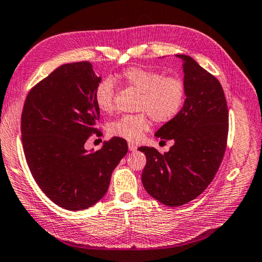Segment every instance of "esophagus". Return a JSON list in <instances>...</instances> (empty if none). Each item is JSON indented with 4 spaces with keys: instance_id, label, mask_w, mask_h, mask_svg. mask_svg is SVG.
Instances as JSON below:
<instances>
[{
    "instance_id": "obj_1",
    "label": "esophagus",
    "mask_w": 262,
    "mask_h": 262,
    "mask_svg": "<svg viewBox=\"0 0 262 262\" xmlns=\"http://www.w3.org/2000/svg\"><path fill=\"white\" fill-rule=\"evenodd\" d=\"M128 149H130L131 152H135V150H137V145L130 143V144H128Z\"/></svg>"
}]
</instances>
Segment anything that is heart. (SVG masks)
Masks as SVG:
<instances>
[{
	"label": "heart",
	"mask_w": 262,
	"mask_h": 262,
	"mask_svg": "<svg viewBox=\"0 0 262 262\" xmlns=\"http://www.w3.org/2000/svg\"><path fill=\"white\" fill-rule=\"evenodd\" d=\"M121 85L139 92L135 115H124L109 124L110 136L127 141H137L149 130L150 121L166 124L181 113L186 99V84L177 75H163L145 67H128L117 76ZM116 86L112 78H103L94 90V101L101 112L110 114L115 109Z\"/></svg>",
	"instance_id": "1"
}]
</instances>
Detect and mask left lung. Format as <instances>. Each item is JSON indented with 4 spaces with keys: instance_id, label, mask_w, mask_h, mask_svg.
I'll use <instances>...</instances> for the list:
<instances>
[{
    "instance_id": "1",
    "label": "left lung",
    "mask_w": 262,
    "mask_h": 262,
    "mask_svg": "<svg viewBox=\"0 0 262 262\" xmlns=\"http://www.w3.org/2000/svg\"><path fill=\"white\" fill-rule=\"evenodd\" d=\"M184 61L186 99L181 113L155 136L173 140L169 152L139 147L147 162L141 175L145 190L163 205L178 207L195 199L212 183L227 148L229 113L220 81L193 58Z\"/></svg>"
}]
</instances>
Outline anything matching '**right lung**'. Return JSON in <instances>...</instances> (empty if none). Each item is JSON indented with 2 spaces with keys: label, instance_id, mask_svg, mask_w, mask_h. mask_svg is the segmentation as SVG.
<instances>
[{
  "label": "right lung",
  "instance_id": "obj_1",
  "mask_svg": "<svg viewBox=\"0 0 262 262\" xmlns=\"http://www.w3.org/2000/svg\"><path fill=\"white\" fill-rule=\"evenodd\" d=\"M101 78L87 61L58 67L26 96L20 131L27 166L34 181L59 207L81 210L105 194L112 172L127 153L126 140L114 137L89 153L84 145L100 109L94 90Z\"/></svg>",
  "mask_w": 262,
  "mask_h": 262
}]
</instances>
